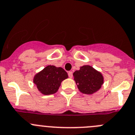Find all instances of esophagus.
Masks as SVG:
<instances>
[{"label": "esophagus", "mask_w": 135, "mask_h": 135, "mask_svg": "<svg viewBox=\"0 0 135 135\" xmlns=\"http://www.w3.org/2000/svg\"><path fill=\"white\" fill-rule=\"evenodd\" d=\"M68 76H69V77L70 78H72V76H73L72 71H69V72H68Z\"/></svg>", "instance_id": "34e87169"}]
</instances>
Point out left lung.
Segmentation results:
<instances>
[{"label":"left lung","instance_id":"obj_1","mask_svg":"<svg viewBox=\"0 0 135 135\" xmlns=\"http://www.w3.org/2000/svg\"><path fill=\"white\" fill-rule=\"evenodd\" d=\"M73 76L80 92L85 94L96 93L104 81L102 73L89 65L80 67V70L74 71Z\"/></svg>","mask_w":135,"mask_h":135}]
</instances>
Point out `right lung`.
I'll list each match as a JSON object with an SVG mask.
<instances>
[{
	"label": "right lung",
	"mask_w": 135,
	"mask_h": 135,
	"mask_svg": "<svg viewBox=\"0 0 135 135\" xmlns=\"http://www.w3.org/2000/svg\"><path fill=\"white\" fill-rule=\"evenodd\" d=\"M68 78V75L62 68L49 65L35 75L33 83L40 93L50 95L56 93L62 81Z\"/></svg>",
	"instance_id": "add662e5"
}]
</instances>
